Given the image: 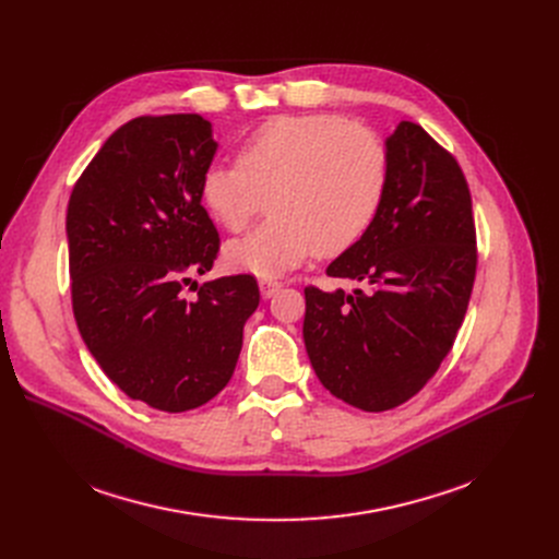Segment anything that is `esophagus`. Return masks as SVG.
I'll use <instances>...</instances> for the list:
<instances>
[{
	"mask_svg": "<svg viewBox=\"0 0 559 559\" xmlns=\"http://www.w3.org/2000/svg\"><path fill=\"white\" fill-rule=\"evenodd\" d=\"M281 287H283V283L276 281V278H260V295H262L264 299L274 297Z\"/></svg>",
	"mask_w": 559,
	"mask_h": 559,
	"instance_id": "obj_1",
	"label": "esophagus"
}]
</instances>
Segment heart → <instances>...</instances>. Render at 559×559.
I'll list each match as a JSON object with an SVG mask.
<instances>
[{"label":"heart","instance_id":"b5f03b06","mask_svg":"<svg viewBox=\"0 0 559 559\" xmlns=\"http://www.w3.org/2000/svg\"><path fill=\"white\" fill-rule=\"evenodd\" d=\"M388 186L385 146L340 115H281L249 131L238 163L203 169L199 199L228 233L249 226L262 205L270 217L226 247L228 264L278 276L314 251L340 255L373 224Z\"/></svg>","mask_w":559,"mask_h":559}]
</instances>
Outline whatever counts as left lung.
I'll return each mask as SVG.
<instances>
[{
    "instance_id": "1",
    "label": "left lung",
    "mask_w": 559,
    "mask_h": 559,
    "mask_svg": "<svg viewBox=\"0 0 559 559\" xmlns=\"http://www.w3.org/2000/svg\"><path fill=\"white\" fill-rule=\"evenodd\" d=\"M385 144L378 215L326 270L365 289H304L312 369L365 413L405 403L435 376L464 321L478 262L472 192L455 156L415 122H401Z\"/></svg>"
}]
</instances>
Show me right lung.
I'll return each mask as SVG.
<instances>
[{
	"mask_svg": "<svg viewBox=\"0 0 559 559\" xmlns=\"http://www.w3.org/2000/svg\"><path fill=\"white\" fill-rule=\"evenodd\" d=\"M215 152L201 115L135 117L87 163L68 203L79 333L117 388L163 413L194 409L226 388L260 304L251 274L192 281L219 251L199 199Z\"/></svg>",
	"mask_w": 559,
	"mask_h": 559,
	"instance_id": "obj_1",
	"label": "right lung"
}]
</instances>
